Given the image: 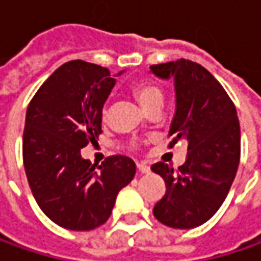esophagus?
<instances>
[{
	"instance_id": "1",
	"label": "esophagus",
	"mask_w": 261,
	"mask_h": 261,
	"mask_svg": "<svg viewBox=\"0 0 261 261\" xmlns=\"http://www.w3.org/2000/svg\"><path fill=\"white\" fill-rule=\"evenodd\" d=\"M136 168H138V171L141 173V174H148L151 170H149V167L146 166V164H144V163H138L136 164Z\"/></svg>"
}]
</instances>
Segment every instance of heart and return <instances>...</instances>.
<instances>
[{
  "label": "heart",
  "mask_w": 261,
  "mask_h": 261,
  "mask_svg": "<svg viewBox=\"0 0 261 261\" xmlns=\"http://www.w3.org/2000/svg\"><path fill=\"white\" fill-rule=\"evenodd\" d=\"M134 94L139 100V103L145 107L146 110L155 103H163V93L161 90L151 83H142L138 84L134 88ZM107 115V110L105 109V116Z\"/></svg>",
  "instance_id": "obj_1"
}]
</instances>
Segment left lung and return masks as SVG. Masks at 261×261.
<instances>
[{
	"instance_id": "1",
	"label": "left lung",
	"mask_w": 261,
	"mask_h": 261,
	"mask_svg": "<svg viewBox=\"0 0 261 261\" xmlns=\"http://www.w3.org/2000/svg\"><path fill=\"white\" fill-rule=\"evenodd\" d=\"M149 72L174 81L170 145L187 142V158L177 173L164 163L151 167L166 181L154 216L170 228H196L215 215L236 178L241 146L236 106L215 76L189 59L152 65Z\"/></svg>"
}]
</instances>
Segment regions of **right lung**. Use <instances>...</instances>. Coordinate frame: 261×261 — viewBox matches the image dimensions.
<instances>
[{
  "label": "right lung",
  "mask_w": 261,
  "mask_h": 261,
  "mask_svg": "<svg viewBox=\"0 0 261 261\" xmlns=\"http://www.w3.org/2000/svg\"><path fill=\"white\" fill-rule=\"evenodd\" d=\"M103 66L71 61L59 66L32 98L25 113L23 161L37 205L56 225L90 231L110 218L120 189L135 177V163L123 155L101 166L81 149L101 134L103 106L115 76Z\"/></svg>",
  "instance_id": "add662e5"
}]
</instances>
